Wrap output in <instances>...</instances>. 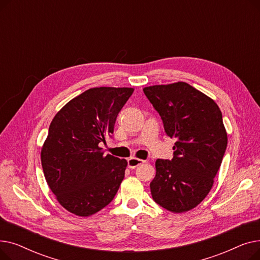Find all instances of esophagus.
<instances>
[{
	"label": "esophagus",
	"mask_w": 260,
	"mask_h": 260,
	"mask_svg": "<svg viewBox=\"0 0 260 260\" xmlns=\"http://www.w3.org/2000/svg\"><path fill=\"white\" fill-rule=\"evenodd\" d=\"M143 162H144V161L141 160V159L132 157V158L127 159V166H128L129 169H135V168H137L138 166H140L141 163H143Z\"/></svg>",
	"instance_id": "obj_1"
}]
</instances>
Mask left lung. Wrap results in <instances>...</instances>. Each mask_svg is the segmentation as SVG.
Masks as SVG:
<instances>
[{
	"label": "left lung",
	"instance_id": "obj_1",
	"mask_svg": "<svg viewBox=\"0 0 260 260\" xmlns=\"http://www.w3.org/2000/svg\"><path fill=\"white\" fill-rule=\"evenodd\" d=\"M163 127L176 138L172 160L157 159L153 199L173 213L197 207L211 190L228 145L222 114L208 95L178 82L143 88Z\"/></svg>",
	"mask_w": 260,
	"mask_h": 260
}]
</instances>
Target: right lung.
Wrapping results in <instances>:
<instances>
[{
  "instance_id": "right-lung-1",
  "label": "right lung",
  "mask_w": 260,
  "mask_h": 260,
  "mask_svg": "<svg viewBox=\"0 0 260 260\" xmlns=\"http://www.w3.org/2000/svg\"><path fill=\"white\" fill-rule=\"evenodd\" d=\"M134 89L90 88L54 116L41 151L44 176L61 206L86 217L112 202L127 161L104 156L100 142L112 137L119 112Z\"/></svg>"
}]
</instances>
